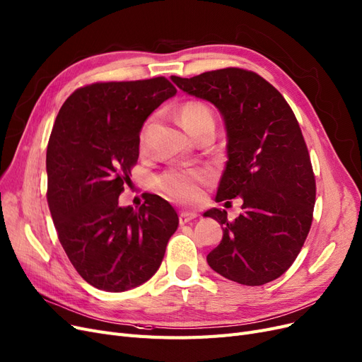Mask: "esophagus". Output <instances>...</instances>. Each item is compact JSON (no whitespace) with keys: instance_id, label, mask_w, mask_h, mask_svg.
<instances>
[{"instance_id":"obj_1","label":"esophagus","mask_w":362,"mask_h":362,"mask_svg":"<svg viewBox=\"0 0 362 362\" xmlns=\"http://www.w3.org/2000/svg\"><path fill=\"white\" fill-rule=\"evenodd\" d=\"M195 218H198V215H197L195 211H182L180 216H179V222H180L182 225H185V223H188V222L194 221Z\"/></svg>"}]
</instances>
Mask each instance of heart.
<instances>
[{"label": "heart", "mask_w": 362, "mask_h": 362, "mask_svg": "<svg viewBox=\"0 0 362 362\" xmlns=\"http://www.w3.org/2000/svg\"><path fill=\"white\" fill-rule=\"evenodd\" d=\"M179 117L183 128L192 134L195 129L207 124H213V115L209 107L199 101H186L180 105ZM146 137V128L141 132V143ZM209 176L204 171L189 170H170L159 176L158 185L170 197L179 202H197L202 198V188Z\"/></svg>", "instance_id": "1"}]
</instances>
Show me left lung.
Instances as JSON below:
<instances>
[{
  "instance_id": "1",
  "label": "left lung",
  "mask_w": 362,
  "mask_h": 362,
  "mask_svg": "<svg viewBox=\"0 0 362 362\" xmlns=\"http://www.w3.org/2000/svg\"><path fill=\"white\" fill-rule=\"evenodd\" d=\"M171 80L219 110L228 160L216 202L243 199L234 221L221 209L204 213L223 231L207 262L240 285L269 284L296 261L313 219L316 185L297 117L282 93L253 71L223 69Z\"/></svg>"
}]
</instances>
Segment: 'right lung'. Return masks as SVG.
I'll return each mask as SVG.
<instances>
[{
	"label": "right lung",
	"mask_w": 362,
	"mask_h": 362,
	"mask_svg": "<svg viewBox=\"0 0 362 362\" xmlns=\"http://www.w3.org/2000/svg\"><path fill=\"white\" fill-rule=\"evenodd\" d=\"M165 77L93 83L65 100L47 153V203L77 273L101 291L147 282L163 262L177 213L153 194L136 210L119 195L139 159L146 119L176 95Z\"/></svg>",
	"instance_id": "right-lung-1"
}]
</instances>
